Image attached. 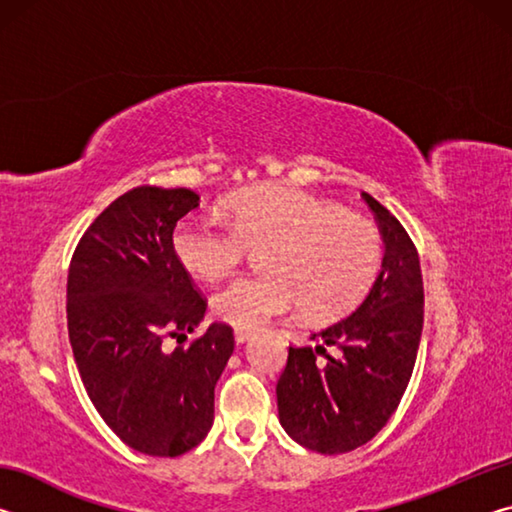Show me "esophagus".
<instances>
[{
  "mask_svg": "<svg viewBox=\"0 0 512 512\" xmlns=\"http://www.w3.org/2000/svg\"><path fill=\"white\" fill-rule=\"evenodd\" d=\"M250 336H253V332H250V329H244V327H237L235 329V341L241 345V343H246Z\"/></svg>",
  "mask_w": 512,
  "mask_h": 512,
  "instance_id": "1",
  "label": "esophagus"
}]
</instances>
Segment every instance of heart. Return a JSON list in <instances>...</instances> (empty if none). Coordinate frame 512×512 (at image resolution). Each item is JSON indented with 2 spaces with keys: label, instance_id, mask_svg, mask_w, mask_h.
Returning <instances> with one entry per match:
<instances>
[{
  "label": "heart",
  "instance_id": "1",
  "mask_svg": "<svg viewBox=\"0 0 512 512\" xmlns=\"http://www.w3.org/2000/svg\"><path fill=\"white\" fill-rule=\"evenodd\" d=\"M232 224L192 214L173 230V250L189 273L219 280L266 246L268 273L237 277L214 293L212 309L225 323L255 329L305 309L334 318L366 296L381 264V237L366 219L289 187L244 189L228 203Z\"/></svg>",
  "mask_w": 512,
  "mask_h": 512
}]
</instances>
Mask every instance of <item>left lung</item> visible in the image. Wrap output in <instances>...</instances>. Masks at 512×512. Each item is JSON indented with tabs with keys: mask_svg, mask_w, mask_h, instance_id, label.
<instances>
[{
	"mask_svg": "<svg viewBox=\"0 0 512 512\" xmlns=\"http://www.w3.org/2000/svg\"><path fill=\"white\" fill-rule=\"evenodd\" d=\"M384 259L368 296L348 316L311 334L314 348H289L277 381V413L298 445L345 454L391 420L418 357L424 289L420 257L402 223L370 194ZM325 347L337 352L327 355ZM324 359L320 360L319 357Z\"/></svg>",
	"mask_w": 512,
	"mask_h": 512,
	"instance_id": "left-lung-1",
	"label": "left lung"
}]
</instances>
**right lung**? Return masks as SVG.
I'll return each instance as SVG.
<instances>
[{
    "instance_id": "1",
    "label": "right lung",
    "mask_w": 512,
    "mask_h": 512,
    "mask_svg": "<svg viewBox=\"0 0 512 512\" xmlns=\"http://www.w3.org/2000/svg\"><path fill=\"white\" fill-rule=\"evenodd\" d=\"M198 201L185 187H135L94 219L69 264L67 329L85 391L103 422L149 456H180L207 436L214 386L235 350L225 323L187 348L162 345L205 316L173 250V228Z\"/></svg>"
}]
</instances>
